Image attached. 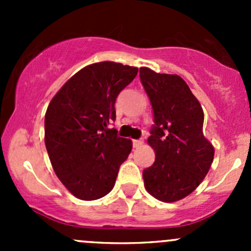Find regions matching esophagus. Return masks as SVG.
<instances>
[{
	"label": "esophagus",
	"instance_id": "1",
	"mask_svg": "<svg viewBox=\"0 0 251 251\" xmlns=\"http://www.w3.org/2000/svg\"><path fill=\"white\" fill-rule=\"evenodd\" d=\"M142 144H143V141H142V140H133L132 141L133 148H138V147H141Z\"/></svg>",
	"mask_w": 251,
	"mask_h": 251
}]
</instances>
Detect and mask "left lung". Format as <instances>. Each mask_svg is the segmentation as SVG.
Masks as SVG:
<instances>
[{
    "label": "left lung",
    "instance_id": "obj_1",
    "mask_svg": "<svg viewBox=\"0 0 251 251\" xmlns=\"http://www.w3.org/2000/svg\"><path fill=\"white\" fill-rule=\"evenodd\" d=\"M140 77L153 108L148 144L155 151L153 165L143 170L144 187L154 198L171 203L201 184L214 147L203 135V108L183 78L148 68H141Z\"/></svg>",
    "mask_w": 251,
    "mask_h": 251
}]
</instances>
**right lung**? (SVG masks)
<instances>
[{"instance_id": "obj_1", "label": "right lung", "mask_w": 251, "mask_h": 251, "mask_svg": "<svg viewBox=\"0 0 251 251\" xmlns=\"http://www.w3.org/2000/svg\"><path fill=\"white\" fill-rule=\"evenodd\" d=\"M138 69L102 62L77 72L53 97L45 115V143L58 178L82 201L113 189L132 142L119 137L115 100Z\"/></svg>"}]
</instances>
